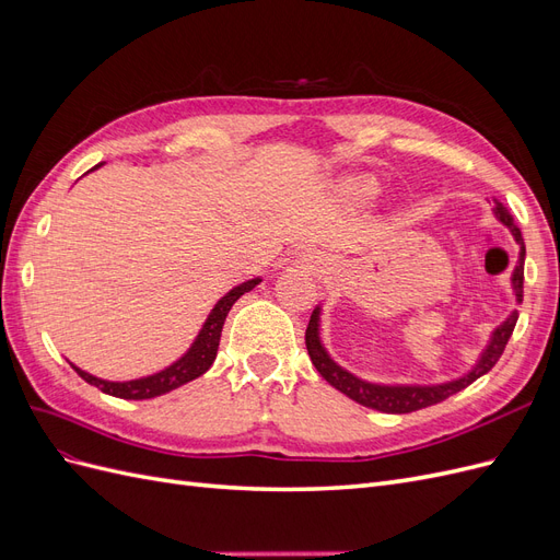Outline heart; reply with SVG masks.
Returning <instances> with one entry per match:
<instances>
[{
  "mask_svg": "<svg viewBox=\"0 0 560 560\" xmlns=\"http://www.w3.org/2000/svg\"><path fill=\"white\" fill-rule=\"evenodd\" d=\"M352 189L358 191L360 196H371V194H376V182H371V179H360V182H354V184H352Z\"/></svg>",
  "mask_w": 560,
  "mask_h": 560,
  "instance_id": "obj_1",
  "label": "heart"
}]
</instances>
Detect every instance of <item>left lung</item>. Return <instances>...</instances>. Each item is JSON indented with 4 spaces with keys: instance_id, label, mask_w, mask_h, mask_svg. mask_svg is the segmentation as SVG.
I'll return each instance as SVG.
<instances>
[{
    "instance_id": "8db88e82",
    "label": "left lung",
    "mask_w": 560,
    "mask_h": 560,
    "mask_svg": "<svg viewBox=\"0 0 560 560\" xmlns=\"http://www.w3.org/2000/svg\"><path fill=\"white\" fill-rule=\"evenodd\" d=\"M495 214H498V219H500L504 226L512 229L516 243L521 245V257H518V266H516L514 276H512V284H514L516 299L523 301L525 247H523L521 231H518V226H514V219L502 210V206L495 208ZM516 319H518V313L514 311L510 317H506V322H502V325L493 334V341H490V346L481 354L479 364L474 366L467 376L457 378L453 383L432 385V387H420V385H411V387H406V385H399V387L374 385V383H366V381H360L358 376L348 374V371H343L341 366H338L329 358V354L325 352V348H322V343H319V334H317L319 311L317 308L313 311L311 322H308V329H306V348H308V354H311V362L319 371V376L325 378L329 385H334L338 393H343L352 401L366 406V409H376V411H383V413H411V411H418V409H425V406H432V404H439V401L448 399L451 395L460 393V389H465L467 385H471L474 381L481 378L483 374H488V371L493 369L498 364V360L502 358V352L506 348V341H510V336H512V331L516 327Z\"/></svg>"
}]
</instances>
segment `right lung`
Returning <instances> with one entry per match:
<instances>
[{
	"mask_svg": "<svg viewBox=\"0 0 560 560\" xmlns=\"http://www.w3.org/2000/svg\"><path fill=\"white\" fill-rule=\"evenodd\" d=\"M103 165V163H100ZM95 165V167H100ZM261 280H249V282H243L241 287H233V290L217 303V306L212 308L210 317L206 319V325H202L198 338L194 341L191 350L184 354L182 360H177L173 366L163 369L161 374H154V376H147V378H138V381H128V383H112V381H103V378H95L91 374H86V371H81L77 366H72L77 374L103 389V393L112 395V397H121V399H151V397H159V395H165L171 393V389L189 383L198 376L206 374V371L212 366L214 358H217V348H219V338H222V329H224V322H226V315L231 311V306L235 301H238L245 292L254 290Z\"/></svg>",
	"mask_w": 560,
	"mask_h": 560,
	"instance_id": "add662e5",
	"label": "right lung"
}]
</instances>
